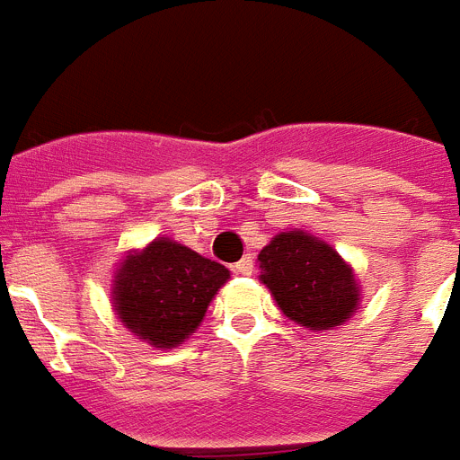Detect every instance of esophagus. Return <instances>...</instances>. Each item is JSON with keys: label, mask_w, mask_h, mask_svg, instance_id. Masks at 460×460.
<instances>
[{"label": "esophagus", "mask_w": 460, "mask_h": 460, "mask_svg": "<svg viewBox=\"0 0 460 460\" xmlns=\"http://www.w3.org/2000/svg\"><path fill=\"white\" fill-rule=\"evenodd\" d=\"M235 270H238V273H241V275H252V270H254V259L250 257V254H247V257H243L241 261L235 263Z\"/></svg>", "instance_id": "obj_1"}]
</instances>
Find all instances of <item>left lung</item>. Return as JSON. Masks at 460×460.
<instances>
[{"label": "left lung", "mask_w": 460, "mask_h": 460, "mask_svg": "<svg viewBox=\"0 0 460 460\" xmlns=\"http://www.w3.org/2000/svg\"><path fill=\"white\" fill-rule=\"evenodd\" d=\"M261 282L279 310L310 331L341 326L358 303L351 269L333 247L303 231L275 235L259 254Z\"/></svg>", "instance_id": "obj_1"}]
</instances>
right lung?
<instances>
[{"label":"right lung","instance_id":"right-lung-1","mask_svg":"<svg viewBox=\"0 0 460 460\" xmlns=\"http://www.w3.org/2000/svg\"><path fill=\"white\" fill-rule=\"evenodd\" d=\"M229 270L185 245L159 238L125 259L115 278V310L155 347H175L201 324Z\"/></svg>","mask_w":460,"mask_h":460}]
</instances>
